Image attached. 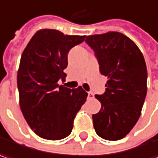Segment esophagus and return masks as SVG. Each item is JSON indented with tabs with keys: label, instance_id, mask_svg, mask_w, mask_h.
Listing matches in <instances>:
<instances>
[{
	"label": "esophagus",
	"instance_id": "1",
	"mask_svg": "<svg viewBox=\"0 0 158 158\" xmlns=\"http://www.w3.org/2000/svg\"><path fill=\"white\" fill-rule=\"evenodd\" d=\"M94 97H95V96H94V94L92 93V92H90V91L88 92V98H89V99H93Z\"/></svg>",
	"mask_w": 158,
	"mask_h": 158
}]
</instances>
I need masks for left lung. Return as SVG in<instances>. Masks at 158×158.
I'll list each match as a JSON object with an SVG mask.
<instances>
[{"mask_svg": "<svg viewBox=\"0 0 158 158\" xmlns=\"http://www.w3.org/2000/svg\"><path fill=\"white\" fill-rule=\"evenodd\" d=\"M85 40L95 51L100 73L108 77L105 93L96 95L101 108L92 115L94 128L104 139H121L141 115L148 89L145 59L136 43L118 31L90 35Z\"/></svg>", "mask_w": 158, "mask_h": 158, "instance_id": "left-lung-1", "label": "left lung"}]
</instances>
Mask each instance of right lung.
I'll use <instances>...</instances> for the list:
<instances>
[{
	"label": "right lung",
	"instance_id": "obj_1",
	"mask_svg": "<svg viewBox=\"0 0 158 158\" xmlns=\"http://www.w3.org/2000/svg\"><path fill=\"white\" fill-rule=\"evenodd\" d=\"M86 36L64 35L52 29L38 31L22 52L17 75L20 107L30 127L39 136L60 140L73 128L88 93L79 87L59 85L68 66V53Z\"/></svg>",
	"mask_w": 158,
	"mask_h": 158
}]
</instances>
